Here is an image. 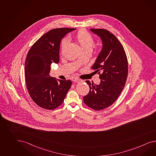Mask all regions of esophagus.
I'll use <instances>...</instances> for the list:
<instances>
[{
    "label": "esophagus",
    "instance_id": "obj_1",
    "mask_svg": "<svg viewBox=\"0 0 156 156\" xmlns=\"http://www.w3.org/2000/svg\"><path fill=\"white\" fill-rule=\"evenodd\" d=\"M73 81L75 83H80V82L83 81V80H81L80 79H79V78H74Z\"/></svg>",
    "mask_w": 156,
    "mask_h": 156
}]
</instances>
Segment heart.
<instances>
[{
    "label": "heart",
    "instance_id": "b5f03b06",
    "mask_svg": "<svg viewBox=\"0 0 156 156\" xmlns=\"http://www.w3.org/2000/svg\"><path fill=\"white\" fill-rule=\"evenodd\" d=\"M76 40L79 43L81 48L84 50H92L94 44V40L92 35L85 29H80L75 35ZM69 41L67 38H63L61 41V48L63 50L66 46Z\"/></svg>",
    "mask_w": 156,
    "mask_h": 156
}]
</instances>
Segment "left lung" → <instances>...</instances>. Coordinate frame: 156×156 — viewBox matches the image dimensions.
<instances>
[{"instance_id": "1", "label": "left lung", "mask_w": 156, "mask_h": 156, "mask_svg": "<svg viewBox=\"0 0 156 156\" xmlns=\"http://www.w3.org/2000/svg\"><path fill=\"white\" fill-rule=\"evenodd\" d=\"M100 37L102 48L92 67L100 76L99 85L85 82L89 92L83 98L88 107L101 110L110 106L120 95L128 75V60L123 46L114 34L104 29H91Z\"/></svg>"}]
</instances>
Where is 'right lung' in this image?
<instances>
[{
    "label": "right lung",
    "mask_w": 156,
    "mask_h": 156,
    "mask_svg": "<svg viewBox=\"0 0 156 156\" xmlns=\"http://www.w3.org/2000/svg\"><path fill=\"white\" fill-rule=\"evenodd\" d=\"M75 28H56L45 33L32 45L25 63V83L33 101L41 108L54 110L60 106L72 85L70 80L50 76L51 64L59 62L62 38Z\"/></svg>",
    "instance_id": "right-lung-1"
}]
</instances>
